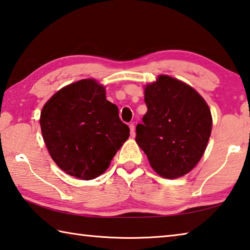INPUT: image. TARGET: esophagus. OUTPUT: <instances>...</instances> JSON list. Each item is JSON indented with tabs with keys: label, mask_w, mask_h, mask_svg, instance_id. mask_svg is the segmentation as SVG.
<instances>
[{
	"label": "esophagus",
	"mask_w": 250,
	"mask_h": 250,
	"mask_svg": "<svg viewBox=\"0 0 250 250\" xmlns=\"http://www.w3.org/2000/svg\"><path fill=\"white\" fill-rule=\"evenodd\" d=\"M130 133H131V137L134 138L135 137V126L133 124H131L130 125Z\"/></svg>",
	"instance_id": "34e87169"
}]
</instances>
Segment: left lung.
<instances>
[{"label": "left lung", "mask_w": 250, "mask_h": 250, "mask_svg": "<svg viewBox=\"0 0 250 250\" xmlns=\"http://www.w3.org/2000/svg\"><path fill=\"white\" fill-rule=\"evenodd\" d=\"M147 112L137 125L135 141L149 165L175 179L196 166L211 135L212 116L206 101L184 82L160 75L144 89Z\"/></svg>", "instance_id": "1"}]
</instances>
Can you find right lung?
<instances>
[{"instance_id":"obj_1","label":"right lung","mask_w":250,"mask_h":250,"mask_svg":"<svg viewBox=\"0 0 250 250\" xmlns=\"http://www.w3.org/2000/svg\"><path fill=\"white\" fill-rule=\"evenodd\" d=\"M40 126L54 163L76 178L101 176L130 135L118 107L93 79L81 80L57 92L40 113Z\"/></svg>"}]
</instances>
